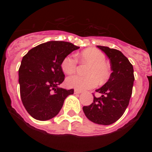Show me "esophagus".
Instances as JSON below:
<instances>
[{
	"label": "esophagus",
	"instance_id": "1",
	"mask_svg": "<svg viewBox=\"0 0 152 152\" xmlns=\"http://www.w3.org/2000/svg\"><path fill=\"white\" fill-rule=\"evenodd\" d=\"M81 93H82V91H79V90H77V89L75 90V94H81Z\"/></svg>",
	"mask_w": 152,
	"mask_h": 152
}]
</instances>
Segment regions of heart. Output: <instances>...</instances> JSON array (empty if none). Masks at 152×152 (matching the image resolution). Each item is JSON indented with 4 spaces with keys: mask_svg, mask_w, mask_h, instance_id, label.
<instances>
[{
    "mask_svg": "<svg viewBox=\"0 0 152 152\" xmlns=\"http://www.w3.org/2000/svg\"><path fill=\"white\" fill-rule=\"evenodd\" d=\"M81 62L89 64L86 69L85 76L74 75L68 77V87L77 90H88L95 88L98 82L103 84L111 75V68L105 61V55L96 48L86 49L79 55ZM77 61L72 56H66L61 63V68L67 75H72L77 70Z\"/></svg>",
    "mask_w": 152,
    "mask_h": 152,
    "instance_id": "b5f03b06",
    "label": "heart"
}]
</instances>
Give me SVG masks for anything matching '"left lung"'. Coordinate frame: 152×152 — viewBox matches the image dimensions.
Segmentation results:
<instances>
[{
	"label": "left lung",
	"mask_w": 152,
	"mask_h": 152,
	"mask_svg": "<svg viewBox=\"0 0 152 152\" xmlns=\"http://www.w3.org/2000/svg\"><path fill=\"white\" fill-rule=\"evenodd\" d=\"M110 58V77L103 87L96 90L101 96L96 97L89 106L83 107L85 116L93 123L110 125L123 115L129 106L135 80L132 64L120 51L97 45Z\"/></svg>",
	"instance_id": "1"
}]
</instances>
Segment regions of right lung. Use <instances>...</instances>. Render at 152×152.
<instances>
[{
  "instance_id": "right-lung-1",
  "label": "right lung",
  "mask_w": 152,
  "mask_h": 152,
  "mask_svg": "<svg viewBox=\"0 0 152 152\" xmlns=\"http://www.w3.org/2000/svg\"><path fill=\"white\" fill-rule=\"evenodd\" d=\"M80 47L64 41L40 44L23 57L19 68L21 100L28 113L37 120L55 117L74 89L58 88L64 80L63 58Z\"/></svg>"
}]
</instances>
